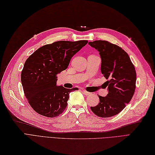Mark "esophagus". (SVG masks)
Masks as SVG:
<instances>
[{"mask_svg": "<svg viewBox=\"0 0 155 155\" xmlns=\"http://www.w3.org/2000/svg\"><path fill=\"white\" fill-rule=\"evenodd\" d=\"M82 92L84 93V94L85 95V96H89V95H90V94H91V93H90V92H87V91H86V90H83V91H82Z\"/></svg>", "mask_w": 155, "mask_h": 155, "instance_id": "esophagus-1", "label": "esophagus"}]
</instances>
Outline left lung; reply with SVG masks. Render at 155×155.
Instances as JSON below:
<instances>
[{"label": "left lung", "mask_w": 155, "mask_h": 155, "mask_svg": "<svg viewBox=\"0 0 155 155\" xmlns=\"http://www.w3.org/2000/svg\"><path fill=\"white\" fill-rule=\"evenodd\" d=\"M88 44L100 52L101 73L108 80L104 84L108 90L107 96H99L100 103L90 109L97 117H111L132 100L136 90V69L128 54L118 46L105 41Z\"/></svg>", "instance_id": "left-lung-1"}]
</instances>
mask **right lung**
<instances>
[{
    "label": "right lung",
    "mask_w": 155,
    "mask_h": 155,
    "mask_svg": "<svg viewBox=\"0 0 155 155\" xmlns=\"http://www.w3.org/2000/svg\"><path fill=\"white\" fill-rule=\"evenodd\" d=\"M88 41H57L39 48L27 58L21 74L23 92L29 104L42 116L53 118L67 106L69 94L77 88L57 86V74L65 70L71 58Z\"/></svg>",
    "instance_id": "1"
}]
</instances>
